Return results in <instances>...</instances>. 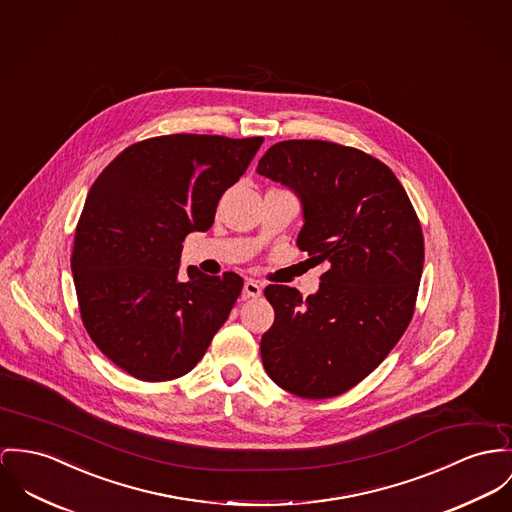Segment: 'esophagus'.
<instances>
[{
	"label": "esophagus",
	"mask_w": 512,
	"mask_h": 512,
	"mask_svg": "<svg viewBox=\"0 0 512 512\" xmlns=\"http://www.w3.org/2000/svg\"><path fill=\"white\" fill-rule=\"evenodd\" d=\"M261 294H263V288L255 280H245L243 298H259Z\"/></svg>",
	"instance_id": "1"
}]
</instances>
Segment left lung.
Segmentation results:
<instances>
[{
  "label": "left lung",
  "instance_id": "obj_1",
  "mask_svg": "<svg viewBox=\"0 0 512 512\" xmlns=\"http://www.w3.org/2000/svg\"><path fill=\"white\" fill-rule=\"evenodd\" d=\"M257 173L292 189L304 210L298 247L327 263L319 290L269 284L275 323L261 358L276 386L306 399L345 394L405 333L425 261L415 208L392 169L323 140L278 142Z\"/></svg>",
  "mask_w": 512,
  "mask_h": 512
}]
</instances>
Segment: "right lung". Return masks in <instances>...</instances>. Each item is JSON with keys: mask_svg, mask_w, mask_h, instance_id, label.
Returning a JSON list of instances; mask_svg holds the SVG:
<instances>
[{"mask_svg": "<svg viewBox=\"0 0 512 512\" xmlns=\"http://www.w3.org/2000/svg\"><path fill=\"white\" fill-rule=\"evenodd\" d=\"M263 136L169 134L128 146L95 179L79 216L72 273L81 321L109 360L142 382L185 376L243 288L236 273L181 276L191 232L214 224L218 200Z\"/></svg>", "mask_w": 512, "mask_h": 512, "instance_id": "add662e5", "label": "right lung"}]
</instances>
